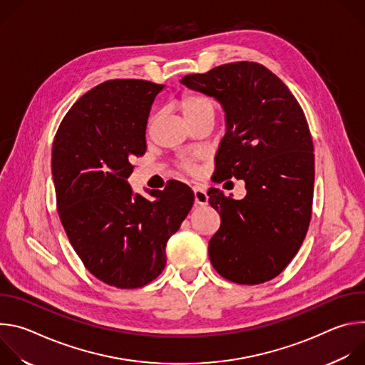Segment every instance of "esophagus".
Returning a JSON list of instances; mask_svg holds the SVG:
<instances>
[{
	"label": "esophagus",
	"mask_w": 365,
	"mask_h": 365,
	"mask_svg": "<svg viewBox=\"0 0 365 365\" xmlns=\"http://www.w3.org/2000/svg\"><path fill=\"white\" fill-rule=\"evenodd\" d=\"M193 193H195V205H200L205 206L207 205V200H210V196H207L206 190L202 187H193Z\"/></svg>",
	"instance_id": "1"
}]
</instances>
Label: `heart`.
Returning <instances> with one entry per match:
<instances>
[{
    "instance_id": "heart-1",
    "label": "heart",
    "mask_w": 365,
    "mask_h": 365,
    "mask_svg": "<svg viewBox=\"0 0 365 365\" xmlns=\"http://www.w3.org/2000/svg\"><path fill=\"white\" fill-rule=\"evenodd\" d=\"M178 107L189 125L196 124L200 120L212 118L215 115V103L211 98L202 93L186 91L178 99ZM189 169V165H185Z\"/></svg>"
}]
</instances>
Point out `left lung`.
<instances>
[{
	"label": "left lung",
	"mask_w": 365,
	"mask_h": 365,
	"mask_svg": "<svg viewBox=\"0 0 365 365\" xmlns=\"http://www.w3.org/2000/svg\"><path fill=\"white\" fill-rule=\"evenodd\" d=\"M180 82L221 103L227 133L215 178L244 180L247 189L240 200L207 192L221 217L207 245L211 263L234 283L269 282L292 262L310 222L315 158L304 114L289 88L255 62L221 65Z\"/></svg>",
	"instance_id": "left-lung-1"
}]
</instances>
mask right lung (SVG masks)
<instances>
[{
    "label": "right lung",
    "mask_w": 365,
    "mask_h": 365,
    "mask_svg": "<svg viewBox=\"0 0 365 365\" xmlns=\"http://www.w3.org/2000/svg\"><path fill=\"white\" fill-rule=\"evenodd\" d=\"M165 85L114 79L82 95L59 125L51 150L58 212L85 267L101 282L137 289L166 266V244L193 205L172 182L147 199L134 193L131 160L145 151L147 120Z\"/></svg>",
    "instance_id": "right-lung-1"
}]
</instances>
